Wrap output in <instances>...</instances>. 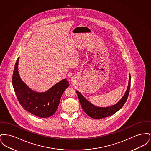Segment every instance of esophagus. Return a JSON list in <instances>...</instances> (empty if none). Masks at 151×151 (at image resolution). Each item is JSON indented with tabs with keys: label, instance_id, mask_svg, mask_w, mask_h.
Here are the masks:
<instances>
[{
	"label": "esophagus",
	"instance_id": "obj_1",
	"mask_svg": "<svg viewBox=\"0 0 151 151\" xmlns=\"http://www.w3.org/2000/svg\"><path fill=\"white\" fill-rule=\"evenodd\" d=\"M73 81V80H72V82H73V81Z\"/></svg>",
	"mask_w": 151,
	"mask_h": 151
}]
</instances>
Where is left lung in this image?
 <instances>
[{
	"instance_id": "left-lung-1",
	"label": "left lung",
	"mask_w": 151,
	"mask_h": 151,
	"mask_svg": "<svg viewBox=\"0 0 151 151\" xmlns=\"http://www.w3.org/2000/svg\"><path fill=\"white\" fill-rule=\"evenodd\" d=\"M130 83L131 76L129 75V85L126 91V93L123 96L121 100L118 103L110 107H97L86 100L84 97V96L78 91H76V93L78 94V96L79 97V101L80 102L81 106L86 114L94 119H102L115 114V113H116L123 107V106L127 100L129 94Z\"/></svg>"
}]
</instances>
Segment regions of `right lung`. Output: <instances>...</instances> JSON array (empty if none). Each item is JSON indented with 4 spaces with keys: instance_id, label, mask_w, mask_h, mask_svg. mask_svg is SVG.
Instances as JSON below:
<instances>
[{
    "instance_id": "1",
    "label": "right lung",
    "mask_w": 151,
    "mask_h": 151,
    "mask_svg": "<svg viewBox=\"0 0 151 151\" xmlns=\"http://www.w3.org/2000/svg\"><path fill=\"white\" fill-rule=\"evenodd\" d=\"M19 58L15 63L12 76L14 92L22 107L29 113L40 118H47L57 110L60 98L69 83L63 79L43 93L30 89L20 79L18 72Z\"/></svg>"
}]
</instances>
